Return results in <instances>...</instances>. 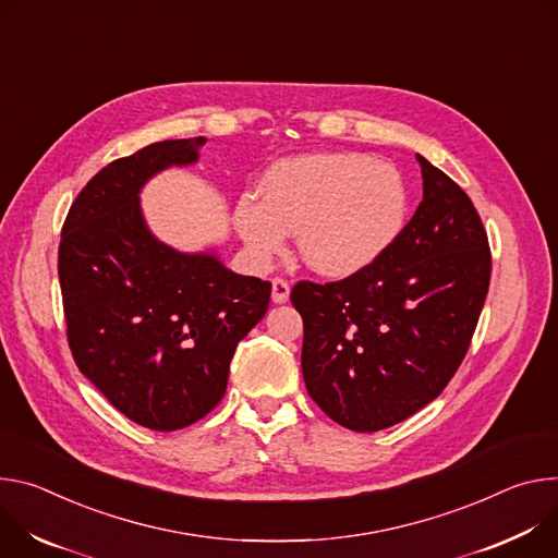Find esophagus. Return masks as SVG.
<instances>
[{
	"instance_id": "1",
	"label": "esophagus",
	"mask_w": 558,
	"mask_h": 558,
	"mask_svg": "<svg viewBox=\"0 0 558 558\" xmlns=\"http://www.w3.org/2000/svg\"><path fill=\"white\" fill-rule=\"evenodd\" d=\"M290 299V283L286 279H272V301L286 303Z\"/></svg>"
}]
</instances>
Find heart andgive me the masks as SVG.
<instances>
[{
    "instance_id": "b5f03b06",
    "label": "heart",
    "mask_w": 558,
    "mask_h": 558,
    "mask_svg": "<svg viewBox=\"0 0 558 558\" xmlns=\"http://www.w3.org/2000/svg\"><path fill=\"white\" fill-rule=\"evenodd\" d=\"M264 202L245 195L234 228L253 259L268 264L296 232L303 264L324 277H348L377 262L408 219V189L386 161L354 153L303 155L275 163Z\"/></svg>"
}]
</instances>
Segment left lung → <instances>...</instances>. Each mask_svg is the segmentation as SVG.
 Listing matches in <instances>:
<instances>
[{
	"mask_svg": "<svg viewBox=\"0 0 558 558\" xmlns=\"http://www.w3.org/2000/svg\"><path fill=\"white\" fill-rule=\"evenodd\" d=\"M423 199L388 251L332 283L299 281L307 395L339 425L377 432L435 401L459 369L489 288L481 217L416 155Z\"/></svg>",
	"mask_w": 558,
	"mask_h": 558,
	"instance_id": "8db88e82",
	"label": "left lung"
}]
</instances>
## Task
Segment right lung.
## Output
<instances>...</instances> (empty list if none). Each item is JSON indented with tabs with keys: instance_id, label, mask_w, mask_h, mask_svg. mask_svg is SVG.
Returning <instances> with one entry per match:
<instances>
[{
	"instance_id": "obj_1",
	"label": "right lung",
	"mask_w": 558,
	"mask_h": 558,
	"mask_svg": "<svg viewBox=\"0 0 558 558\" xmlns=\"http://www.w3.org/2000/svg\"><path fill=\"white\" fill-rule=\"evenodd\" d=\"M206 137L150 144L101 168L61 228L59 286L80 373L131 421L172 432L226 395L236 343L266 315L272 286L185 255L146 226L140 193Z\"/></svg>"
}]
</instances>
